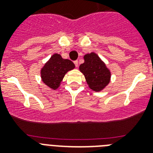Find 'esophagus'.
I'll use <instances>...</instances> for the list:
<instances>
[{
  "label": "esophagus",
  "instance_id": "esophagus-1",
  "mask_svg": "<svg viewBox=\"0 0 153 153\" xmlns=\"http://www.w3.org/2000/svg\"><path fill=\"white\" fill-rule=\"evenodd\" d=\"M74 64H75L76 67H77L78 65H79V63H78V60H75V61H74Z\"/></svg>",
  "mask_w": 153,
  "mask_h": 153
}]
</instances>
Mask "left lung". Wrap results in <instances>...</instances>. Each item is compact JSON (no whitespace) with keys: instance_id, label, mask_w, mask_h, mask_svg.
Instances as JSON below:
<instances>
[{"instance_id":"1","label":"left lung","mask_w":153,"mask_h":153,"mask_svg":"<svg viewBox=\"0 0 153 153\" xmlns=\"http://www.w3.org/2000/svg\"><path fill=\"white\" fill-rule=\"evenodd\" d=\"M84 63L79 69L84 75L86 83L91 90L100 92L110 82L111 72L105 63L94 52L86 53L83 56Z\"/></svg>"}]
</instances>
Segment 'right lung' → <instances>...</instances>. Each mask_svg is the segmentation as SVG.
I'll return each mask as SVG.
<instances>
[{"label": "right lung", "instance_id": "add662e5", "mask_svg": "<svg viewBox=\"0 0 153 153\" xmlns=\"http://www.w3.org/2000/svg\"><path fill=\"white\" fill-rule=\"evenodd\" d=\"M74 68L75 65L71 60L54 53L41 68L40 76L44 84L55 90L60 86L65 74Z\"/></svg>", "mask_w": 153, "mask_h": 153}]
</instances>
